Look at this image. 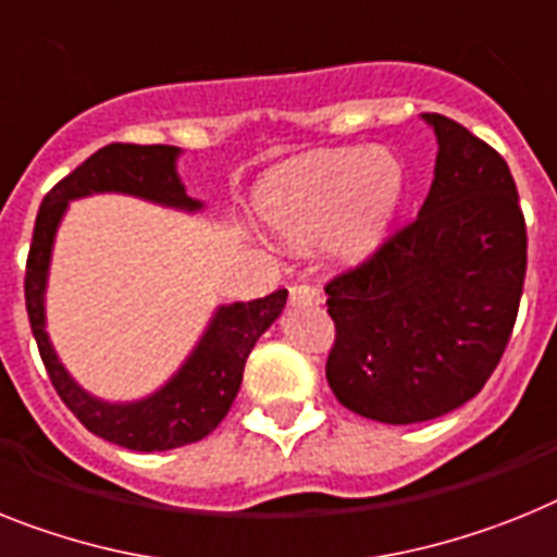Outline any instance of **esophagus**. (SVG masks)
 <instances>
[{
    "label": "esophagus",
    "mask_w": 557,
    "mask_h": 557,
    "mask_svg": "<svg viewBox=\"0 0 557 557\" xmlns=\"http://www.w3.org/2000/svg\"><path fill=\"white\" fill-rule=\"evenodd\" d=\"M288 294H292V306H320L322 302L320 288L308 286V283H294Z\"/></svg>",
    "instance_id": "34e87169"
}]
</instances>
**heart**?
Returning <instances> with one entry per match:
<instances>
[{"label": "heart", "mask_w": 557, "mask_h": 557, "mask_svg": "<svg viewBox=\"0 0 557 557\" xmlns=\"http://www.w3.org/2000/svg\"><path fill=\"white\" fill-rule=\"evenodd\" d=\"M405 181V166L387 149H320L265 175L255 203L277 240H329L339 257H362L394 226Z\"/></svg>", "instance_id": "b5f03b06"}]
</instances>
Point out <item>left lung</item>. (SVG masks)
<instances>
[{
	"mask_svg": "<svg viewBox=\"0 0 557 557\" xmlns=\"http://www.w3.org/2000/svg\"><path fill=\"white\" fill-rule=\"evenodd\" d=\"M422 119L438 141L422 212L325 286L331 391L385 424L428 422L479 394L507 348L527 274L507 161L453 119Z\"/></svg>",
	"mask_w": 557,
	"mask_h": 557,
	"instance_id": "8db88e82",
	"label": "left lung"
}]
</instances>
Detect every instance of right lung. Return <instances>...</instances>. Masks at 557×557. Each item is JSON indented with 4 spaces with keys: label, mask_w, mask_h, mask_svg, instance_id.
I'll use <instances>...</instances> for the list:
<instances>
[{
    "label": "right lung",
    "mask_w": 557,
    "mask_h": 557,
    "mask_svg": "<svg viewBox=\"0 0 557 557\" xmlns=\"http://www.w3.org/2000/svg\"><path fill=\"white\" fill-rule=\"evenodd\" d=\"M177 158L181 149L166 144H152V147L110 144L92 152L41 200L25 271L27 317L55 394L62 396L64 405L90 433L138 453L191 445L209 436L223 422V416L228 413L240 391L243 368L251 348L269 331L271 322L283 314L288 297L286 288H280L263 300L214 308L207 331L184 359V366L144 399H98L70 376L50 343L48 314H45L55 232L62 226L70 200L115 191V195L149 200L158 207L200 212L203 200L186 195L184 181L177 175Z\"/></svg>",
    "instance_id": "right-lung-1"
}]
</instances>
